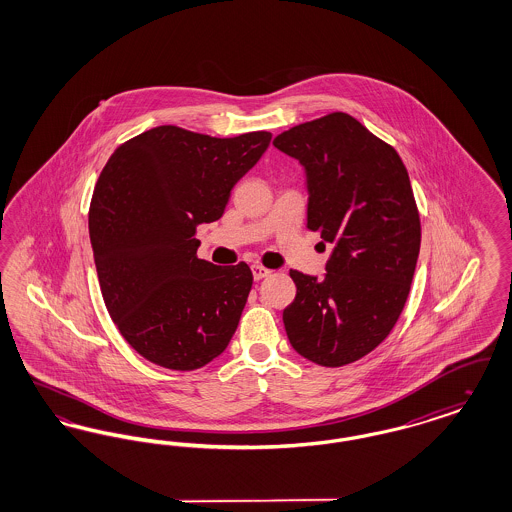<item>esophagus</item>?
I'll use <instances>...</instances> for the list:
<instances>
[{"mask_svg": "<svg viewBox=\"0 0 512 512\" xmlns=\"http://www.w3.org/2000/svg\"><path fill=\"white\" fill-rule=\"evenodd\" d=\"M251 272H253V278H255V280H263V278H267V276L272 274V270H270V268L263 267V265H253V267H251Z\"/></svg>", "mask_w": 512, "mask_h": 512, "instance_id": "obj_1", "label": "esophagus"}]
</instances>
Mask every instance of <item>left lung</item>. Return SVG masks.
Here are the masks:
<instances>
[{"instance_id": "obj_1", "label": "left lung", "mask_w": 512, "mask_h": 512, "mask_svg": "<svg viewBox=\"0 0 512 512\" xmlns=\"http://www.w3.org/2000/svg\"><path fill=\"white\" fill-rule=\"evenodd\" d=\"M274 147L307 172V228L332 245L324 278L290 270L293 349L320 366L359 361L388 338L411 292L420 217L399 153L347 113L297 124Z\"/></svg>"}]
</instances>
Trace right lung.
Listing matches in <instances>:
<instances>
[{
	"label": "right lung",
	"instance_id": "1",
	"mask_svg": "<svg viewBox=\"0 0 512 512\" xmlns=\"http://www.w3.org/2000/svg\"><path fill=\"white\" fill-rule=\"evenodd\" d=\"M270 138L265 130L213 138L165 124L117 147L99 174L88 213L99 288L122 338L147 361L195 370L232 340L251 268L197 259L195 230L222 217Z\"/></svg>",
	"mask_w": 512,
	"mask_h": 512
}]
</instances>
